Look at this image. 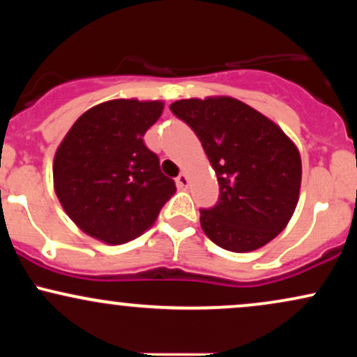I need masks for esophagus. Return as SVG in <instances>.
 I'll use <instances>...</instances> for the list:
<instances>
[{
    "label": "esophagus",
    "mask_w": 357,
    "mask_h": 357,
    "mask_svg": "<svg viewBox=\"0 0 357 357\" xmlns=\"http://www.w3.org/2000/svg\"><path fill=\"white\" fill-rule=\"evenodd\" d=\"M188 184H190V179H188L186 173H181L178 178H176V186H178L179 190H186Z\"/></svg>",
    "instance_id": "34e87169"
}]
</instances>
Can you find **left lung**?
Returning <instances> with one entry per match:
<instances>
[{"label": "left lung", "instance_id": "obj_1", "mask_svg": "<svg viewBox=\"0 0 357 357\" xmlns=\"http://www.w3.org/2000/svg\"><path fill=\"white\" fill-rule=\"evenodd\" d=\"M171 112L195 130L220 184V202L202 210L204 235L245 253L287 227L302 181L297 146L275 122L233 97L183 99Z\"/></svg>", "mask_w": 357, "mask_h": 357}]
</instances>
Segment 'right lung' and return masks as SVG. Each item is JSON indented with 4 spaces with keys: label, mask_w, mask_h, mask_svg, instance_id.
<instances>
[{
    "label": "right lung",
    "mask_w": 357,
    "mask_h": 357,
    "mask_svg": "<svg viewBox=\"0 0 357 357\" xmlns=\"http://www.w3.org/2000/svg\"><path fill=\"white\" fill-rule=\"evenodd\" d=\"M162 109V100L102 102L60 142L53 188L65 213L92 238L107 245L137 238L176 192L142 139Z\"/></svg>",
    "instance_id": "1"
}]
</instances>
